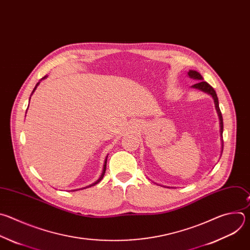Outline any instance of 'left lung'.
I'll return each instance as SVG.
<instances>
[{
    "mask_svg": "<svg viewBox=\"0 0 250 250\" xmlns=\"http://www.w3.org/2000/svg\"><path fill=\"white\" fill-rule=\"evenodd\" d=\"M188 76L189 78L191 79H194V80H198V83H195L194 85H192L193 88H197V89H200L204 92H207L209 93L210 95H212L213 99H214V103H215V107H216V110H217V113H218V116H219V120H220V133H221V141H222V152L221 154L223 153V148H224V143H223V131H224V123H223V116H222V112L220 110V107H219V99H218V96H217V93L215 91V89L207 83V82H204L203 81V77L201 76V74H199L198 72L196 71H193V70H190L188 72Z\"/></svg>",
    "mask_w": 250,
    "mask_h": 250,
    "instance_id": "left-lung-1",
    "label": "left lung"
}]
</instances>
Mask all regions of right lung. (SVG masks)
I'll use <instances>...</instances> for the list:
<instances>
[{
    "mask_svg": "<svg viewBox=\"0 0 250 250\" xmlns=\"http://www.w3.org/2000/svg\"><path fill=\"white\" fill-rule=\"evenodd\" d=\"M45 78H46V76H45V77H44V78H42V80H44V79H45ZM39 83H40V82H39ZM39 83H36V85H35V87H34V89H33V90H32V93H33V92H34V90H35V89H36V87H37V85H38V84H39ZM32 93H31V94H32ZM29 101H30V99H29ZM106 162H107V157H106V158H105V161H104V169H103V173H102V174H101V176H99V178H98V179H97V180H96V181H95V182H94V183H92V184H90V185H88V186H87V187H91V186H94V185H95V184H97V183H98V182H101V180H102V179H103V178H104V173H105V170H106ZM87 187H85V188H87Z\"/></svg>",
    "mask_w": 250,
    "mask_h": 250,
    "instance_id": "right-lung-1",
    "label": "right lung"
}]
</instances>
